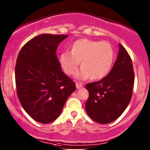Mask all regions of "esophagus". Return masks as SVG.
<instances>
[{
    "mask_svg": "<svg viewBox=\"0 0 150 150\" xmlns=\"http://www.w3.org/2000/svg\"><path fill=\"white\" fill-rule=\"evenodd\" d=\"M83 87V85L81 83H76V88L78 89L81 88Z\"/></svg>",
    "mask_w": 150,
    "mask_h": 150,
    "instance_id": "esophagus-1",
    "label": "esophagus"
}]
</instances>
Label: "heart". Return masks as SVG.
Wrapping results in <instances>:
<instances>
[{
  "label": "heart",
  "instance_id": "heart-1",
  "mask_svg": "<svg viewBox=\"0 0 150 150\" xmlns=\"http://www.w3.org/2000/svg\"><path fill=\"white\" fill-rule=\"evenodd\" d=\"M115 59V51L109 42L81 38L72 43L69 52L59 57L62 68L67 75L76 72L81 62V78L100 80L110 72Z\"/></svg>",
  "mask_w": 150,
  "mask_h": 150
}]
</instances>
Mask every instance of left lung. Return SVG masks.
Instances as JSON below:
<instances>
[{
  "label": "left lung",
  "mask_w": 150,
  "mask_h": 150,
  "mask_svg": "<svg viewBox=\"0 0 150 150\" xmlns=\"http://www.w3.org/2000/svg\"><path fill=\"white\" fill-rule=\"evenodd\" d=\"M134 83V72L129 54L119 44L117 60L103 79L86 85L89 93L86 110L95 122L107 124L115 121L128 107Z\"/></svg>",
  "instance_id": "8db88e82"
}]
</instances>
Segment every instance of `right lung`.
<instances>
[{"label":"right lung","instance_id":"add662e5","mask_svg":"<svg viewBox=\"0 0 150 150\" xmlns=\"http://www.w3.org/2000/svg\"><path fill=\"white\" fill-rule=\"evenodd\" d=\"M65 35L42 34L22 48L15 67L16 93L21 104L37 122L47 124L61 114L75 83L62 72L57 56Z\"/></svg>","mask_w":150,"mask_h":150}]
</instances>
